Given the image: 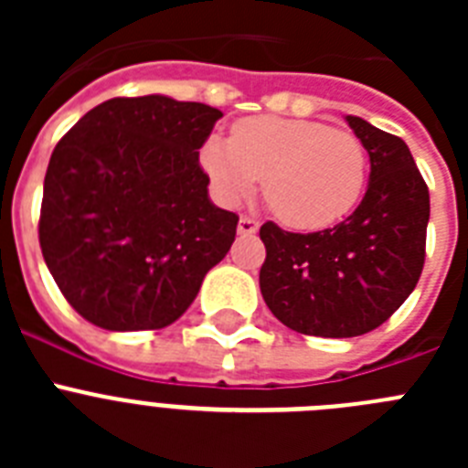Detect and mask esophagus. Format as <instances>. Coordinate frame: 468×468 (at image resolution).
Here are the masks:
<instances>
[{"instance_id":"34e87169","label":"esophagus","mask_w":468,"mask_h":468,"mask_svg":"<svg viewBox=\"0 0 468 468\" xmlns=\"http://www.w3.org/2000/svg\"><path fill=\"white\" fill-rule=\"evenodd\" d=\"M260 222L253 220L250 215H241V220H239V234L241 237H253L255 231H258Z\"/></svg>"}]
</instances>
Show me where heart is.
<instances>
[{"label":"heart","instance_id":"heart-1","mask_svg":"<svg viewBox=\"0 0 468 468\" xmlns=\"http://www.w3.org/2000/svg\"><path fill=\"white\" fill-rule=\"evenodd\" d=\"M204 168L227 204H239L264 177V201L292 229H325L356 208L367 183L366 144L314 119L250 117L229 140H206Z\"/></svg>","mask_w":468,"mask_h":468}]
</instances>
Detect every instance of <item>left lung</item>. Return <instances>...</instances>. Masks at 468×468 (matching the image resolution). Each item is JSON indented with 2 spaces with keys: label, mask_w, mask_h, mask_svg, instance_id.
Returning a JSON list of instances; mask_svg holds the SVG:
<instances>
[{
  "label": "left lung",
  "mask_w": 468,
  "mask_h": 468,
  "mask_svg": "<svg viewBox=\"0 0 468 468\" xmlns=\"http://www.w3.org/2000/svg\"><path fill=\"white\" fill-rule=\"evenodd\" d=\"M370 156V183L340 225L312 234L260 227L267 248L260 291L281 324L316 337H356L408 300L424 267L429 187L408 144L346 117Z\"/></svg>",
  "instance_id": "8db88e82"
}]
</instances>
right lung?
<instances>
[{
  "label": "right lung",
  "instance_id": "right-lung-1",
  "mask_svg": "<svg viewBox=\"0 0 468 468\" xmlns=\"http://www.w3.org/2000/svg\"><path fill=\"white\" fill-rule=\"evenodd\" d=\"M220 117L168 95L112 98L56 144L39 246L89 324L117 333L166 328L227 255L239 215L210 201L198 164Z\"/></svg>",
  "mask_w": 468,
  "mask_h": 468
}]
</instances>
